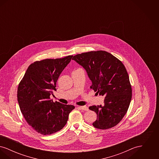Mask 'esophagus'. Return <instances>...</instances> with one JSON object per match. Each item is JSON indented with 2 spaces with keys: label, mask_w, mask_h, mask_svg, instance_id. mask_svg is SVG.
Returning a JSON list of instances; mask_svg holds the SVG:
<instances>
[{
  "label": "esophagus",
  "mask_w": 159,
  "mask_h": 159,
  "mask_svg": "<svg viewBox=\"0 0 159 159\" xmlns=\"http://www.w3.org/2000/svg\"><path fill=\"white\" fill-rule=\"evenodd\" d=\"M78 108L82 110H84V111H88L89 110L88 107L86 106H80V107H78Z\"/></svg>",
  "instance_id": "esophagus-1"
}]
</instances>
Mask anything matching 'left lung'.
Returning <instances> with one entry per match:
<instances>
[{
  "mask_svg": "<svg viewBox=\"0 0 159 159\" xmlns=\"http://www.w3.org/2000/svg\"><path fill=\"white\" fill-rule=\"evenodd\" d=\"M72 60L84 68L92 81L91 89L105 97L104 106H92L97 114L93 126L107 129L117 125L127 113L132 99L128 72L121 61L104 51L77 54Z\"/></svg>",
  "mask_w": 159,
  "mask_h": 159,
  "instance_id": "8db88e82",
  "label": "left lung"
}]
</instances>
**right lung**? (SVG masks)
Returning a JSON list of instances; mask_svg holds the SVG:
<instances>
[{"instance_id":"obj_1","label":"right lung","mask_w":159,"mask_h":159,"mask_svg":"<svg viewBox=\"0 0 159 159\" xmlns=\"http://www.w3.org/2000/svg\"><path fill=\"white\" fill-rule=\"evenodd\" d=\"M73 57L45 59L31 64L19 83L17 99L25 120L37 132L51 135L66 125L72 105L53 102L50 95L56 91V83Z\"/></svg>"}]
</instances>
